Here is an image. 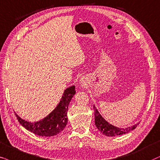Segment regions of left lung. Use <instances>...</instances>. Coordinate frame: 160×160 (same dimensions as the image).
I'll list each match as a JSON object with an SVG mask.
<instances>
[{"mask_svg":"<svg viewBox=\"0 0 160 160\" xmlns=\"http://www.w3.org/2000/svg\"><path fill=\"white\" fill-rule=\"evenodd\" d=\"M93 111H94L95 116V125L97 128L99 129L100 132L103 135L109 137H114L116 135H121L123 134L128 133L133 129H135L139 123H136L133 126L127 127V128H119V127H115L113 125L108 123L105 118L101 116L97 108L93 105Z\"/></svg>","mask_w":160,"mask_h":160,"instance_id":"left-lung-1","label":"left lung"}]
</instances>
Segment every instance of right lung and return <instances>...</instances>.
I'll list each match as a JSON object with an SVG mask.
<instances>
[{
    "label": "right lung",
    "mask_w": 160,
    "mask_h": 160,
    "mask_svg": "<svg viewBox=\"0 0 160 160\" xmlns=\"http://www.w3.org/2000/svg\"><path fill=\"white\" fill-rule=\"evenodd\" d=\"M75 92L74 86H70L66 89L58 105L48 116L42 120L30 122L21 118L18 114L15 113L17 118L23 127L35 135L42 137H51L58 135L67 126L68 122V108Z\"/></svg>",
    "instance_id": "obj_1"
}]
</instances>
